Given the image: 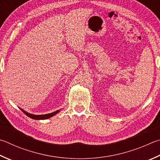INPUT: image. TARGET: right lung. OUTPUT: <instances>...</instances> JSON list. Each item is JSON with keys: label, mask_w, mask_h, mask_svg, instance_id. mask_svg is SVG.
Returning <instances> with one entry per match:
<instances>
[{"label": "right lung", "mask_w": 160, "mask_h": 160, "mask_svg": "<svg viewBox=\"0 0 160 160\" xmlns=\"http://www.w3.org/2000/svg\"><path fill=\"white\" fill-rule=\"evenodd\" d=\"M23 112L24 114L27 115L28 117H29L30 118L33 119V120H46V119L50 118L52 116H54V115H56L57 113H58L59 112V110H57V111H54V112H51V113H48V114H45V115H33V114H30V113L27 112L26 111H24V110L21 109Z\"/></svg>", "instance_id": "1"}]
</instances>
